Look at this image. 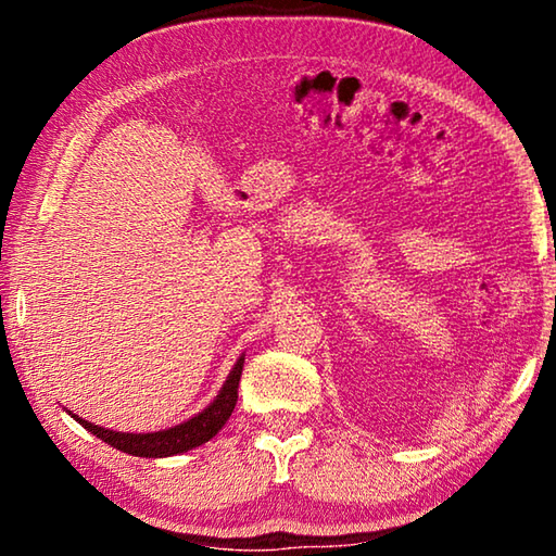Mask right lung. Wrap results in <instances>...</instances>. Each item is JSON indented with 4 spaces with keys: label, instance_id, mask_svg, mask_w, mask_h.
Returning <instances> with one entry per match:
<instances>
[{
    "label": "right lung",
    "instance_id": "1",
    "mask_svg": "<svg viewBox=\"0 0 556 556\" xmlns=\"http://www.w3.org/2000/svg\"><path fill=\"white\" fill-rule=\"evenodd\" d=\"M242 363H244V355L238 357V363H235V368L230 370L228 380H225L220 392L215 394V400L208 404V407L188 421H184V425H176L172 429L149 431V434H127V431H112L105 427L90 425V421H86L73 412L71 417L78 421V425L86 427L92 437H98L112 448H119L131 456L164 458V456L184 454V451H191L195 446L205 444L208 439H213L225 427V421L230 419L235 404H238V384L242 375Z\"/></svg>",
    "mask_w": 556,
    "mask_h": 556
}]
</instances>
